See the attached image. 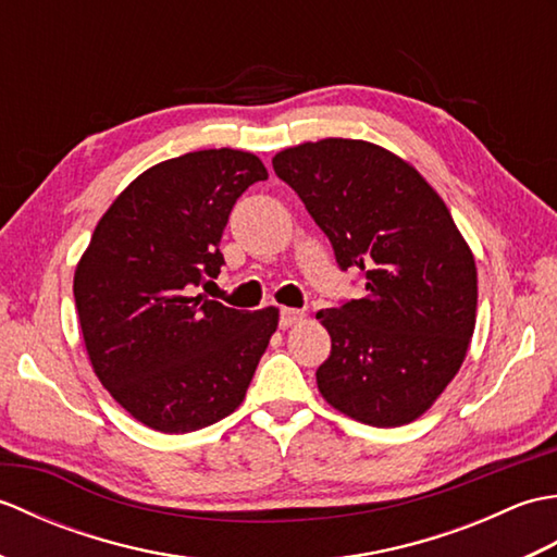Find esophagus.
Segmentation results:
<instances>
[{
	"mask_svg": "<svg viewBox=\"0 0 557 557\" xmlns=\"http://www.w3.org/2000/svg\"><path fill=\"white\" fill-rule=\"evenodd\" d=\"M304 318H306L304 309H289V306H282V309H280V325L282 327L297 325V323L304 321Z\"/></svg>",
	"mask_w": 557,
	"mask_h": 557,
	"instance_id": "34e87169",
	"label": "esophagus"
}]
</instances>
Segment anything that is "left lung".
<instances>
[{"label":"left lung","mask_w":557,"mask_h":557,"mask_svg":"<svg viewBox=\"0 0 557 557\" xmlns=\"http://www.w3.org/2000/svg\"><path fill=\"white\" fill-rule=\"evenodd\" d=\"M272 168L359 270L366 297L315 318L333 349L321 395L347 417L393 429L429 409L459 371L476 323V265L429 182L393 152L351 138L287 148Z\"/></svg>","instance_id":"1"}]
</instances>
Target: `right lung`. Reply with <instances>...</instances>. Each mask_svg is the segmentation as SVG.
<instances>
[{
  "label": "right lung",
  "instance_id": "obj_1",
  "mask_svg": "<svg viewBox=\"0 0 557 557\" xmlns=\"http://www.w3.org/2000/svg\"><path fill=\"white\" fill-rule=\"evenodd\" d=\"M263 180L253 152H186L128 184L92 232L74 275L81 333L100 383L148 429L191 433L232 413L275 333L272 306L194 297L224 265L236 198Z\"/></svg>",
  "mask_w": 557,
  "mask_h": 557
}]
</instances>
